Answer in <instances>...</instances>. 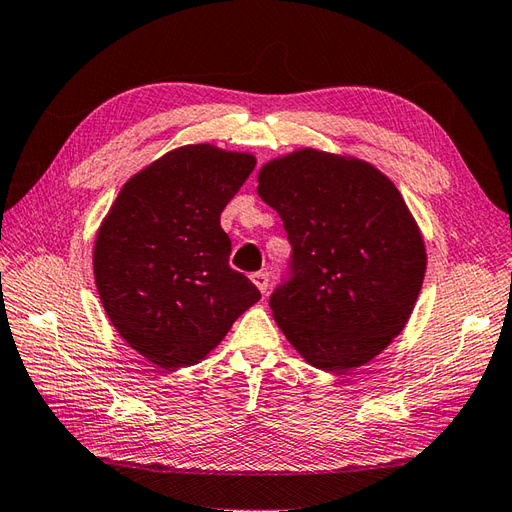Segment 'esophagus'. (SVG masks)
I'll return each instance as SVG.
<instances>
[{"label": "esophagus", "mask_w": 512, "mask_h": 512, "mask_svg": "<svg viewBox=\"0 0 512 512\" xmlns=\"http://www.w3.org/2000/svg\"><path fill=\"white\" fill-rule=\"evenodd\" d=\"M252 282L256 284V288L260 290L262 295H267V288H269V275L265 271H256L252 275Z\"/></svg>", "instance_id": "34e87169"}]
</instances>
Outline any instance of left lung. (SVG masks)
Masks as SVG:
<instances>
[{
	"mask_svg": "<svg viewBox=\"0 0 512 512\" xmlns=\"http://www.w3.org/2000/svg\"><path fill=\"white\" fill-rule=\"evenodd\" d=\"M258 196L288 234V280L269 306L308 364L349 372L407 325L426 250L388 176L353 157L301 148L258 172Z\"/></svg>",
	"mask_w": 512,
	"mask_h": 512,
	"instance_id": "1",
	"label": "left lung"
}]
</instances>
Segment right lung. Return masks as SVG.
Instances as JSON below:
<instances>
[{"label":"right lung","instance_id":"right-lung-1","mask_svg":"<svg viewBox=\"0 0 512 512\" xmlns=\"http://www.w3.org/2000/svg\"><path fill=\"white\" fill-rule=\"evenodd\" d=\"M256 159L211 144L163 155L129 178L94 241V282L129 347L165 370L198 364L260 290L228 265L219 215Z\"/></svg>","mask_w":512,"mask_h":512}]
</instances>
